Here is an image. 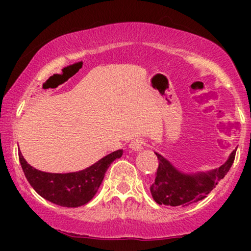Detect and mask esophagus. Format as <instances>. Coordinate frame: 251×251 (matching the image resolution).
<instances>
[{
	"label": "esophagus",
	"instance_id": "esophagus-1",
	"mask_svg": "<svg viewBox=\"0 0 251 251\" xmlns=\"http://www.w3.org/2000/svg\"><path fill=\"white\" fill-rule=\"evenodd\" d=\"M129 148L133 150V151H142L145 148V142H144L142 138H137V139L132 140L131 144H129Z\"/></svg>",
	"mask_w": 251,
	"mask_h": 251
}]
</instances>
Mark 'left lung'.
<instances>
[{"instance_id":"1","label":"left lung","mask_w":251,"mask_h":251,"mask_svg":"<svg viewBox=\"0 0 251 251\" xmlns=\"http://www.w3.org/2000/svg\"><path fill=\"white\" fill-rule=\"evenodd\" d=\"M236 151L231 152L227 160L218 169L197 174H184L169 162L155 153L159 160L154 183L150 186L155 203L170 206H188L204 200L212 189L223 179L235 160Z\"/></svg>"}]
</instances>
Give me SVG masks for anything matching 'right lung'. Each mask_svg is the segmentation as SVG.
Listing matches in <instances>:
<instances>
[{
	"label": "right lung",
	"mask_w": 251,
	"mask_h": 251,
	"mask_svg": "<svg viewBox=\"0 0 251 251\" xmlns=\"http://www.w3.org/2000/svg\"><path fill=\"white\" fill-rule=\"evenodd\" d=\"M123 155V150L112 152L89 168L70 174H50L34 169L19 152L25 178L45 200L66 208H77L88 203L97 194L108 166Z\"/></svg>",
	"instance_id": "obj_1"
}]
</instances>
